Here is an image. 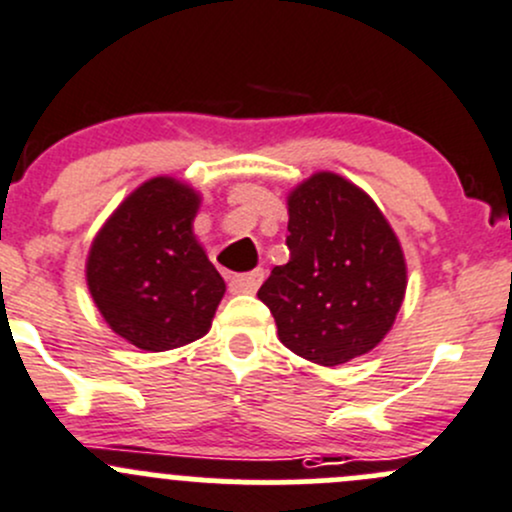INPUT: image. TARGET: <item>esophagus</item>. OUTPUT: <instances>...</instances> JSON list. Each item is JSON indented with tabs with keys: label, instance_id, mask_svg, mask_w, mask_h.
I'll return each mask as SVG.
<instances>
[{
	"label": "esophagus",
	"instance_id": "obj_1",
	"mask_svg": "<svg viewBox=\"0 0 512 512\" xmlns=\"http://www.w3.org/2000/svg\"><path fill=\"white\" fill-rule=\"evenodd\" d=\"M262 280H265V270H252V272H245V275H235L230 277V289L232 292H257V287L262 285Z\"/></svg>",
	"mask_w": 512,
	"mask_h": 512
}]
</instances>
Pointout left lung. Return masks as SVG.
<instances>
[{"mask_svg": "<svg viewBox=\"0 0 512 512\" xmlns=\"http://www.w3.org/2000/svg\"><path fill=\"white\" fill-rule=\"evenodd\" d=\"M289 262L257 297L277 337L302 359L347 364L394 327L406 294V260L374 200L337 173H314L289 193Z\"/></svg>", "mask_w": 512, "mask_h": 512, "instance_id": "left-lung-1", "label": "left lung"}]
</instances>
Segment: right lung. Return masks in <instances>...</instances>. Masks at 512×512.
Returning a JSON list of instances; mask_svg holds the SVG:
<instances>
[{"label": "right lung", "instance_id": "obj_1", "mask_svg": "<svg viewBox=\"0 0 512 512\" xmlns=\"http://www.w3.org/2000/svg\"><path fill=\"white\" fill-rule=\"evenodd\" d=\"M200 195L175 178L133 190L91 242L86 282L108 327L143 352L208 334L225 282L193 235Z\"/></svg>", "mask_w": 512, "mask_h": 512}]
</instances>
